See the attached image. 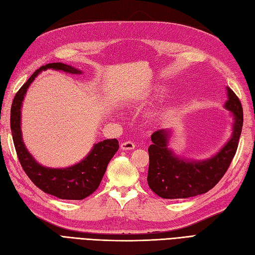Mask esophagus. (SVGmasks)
<instances>
[{
	"mask_svg": "<svg viewBox=\"0 0 255 255\" xmlns=\"http://www.w3.org/2000/svg\"><path fill=\"white\" fill-rule=\"evenodd\" d=\"M120 147H121L122 150H132V149L135 148V143L133 141H130V140L123 141V142H121Z\"/></svg>",
	"mask_w": 255,
	"mask_h": 255,
	"instance_id": "esophagus-1",
	"label": "esophagus"
}]
</instances>
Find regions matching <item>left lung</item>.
Here are the masks:
<instances>
[{"instance_id":"1","label":"left lung","mask_w":255,"mask_h":255,"mask_svg":"<svg viewBox=\"0 0 255 255\" xmlns=\"http://www.w3.org/2000/svg\"><path fill=\"white\" fill-rule=\"evenodd\" d=\"M225 108L234 116L233 135L211 159L187 161L175 155L167 147L169 129H159L151 135L147 181L156 195L167 199L188 198L206 193L221 180L235 156L244 123L243 106L238 96L230 88Z\"/></svg>"}]
</instances>
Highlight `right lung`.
<instances>
[{
	"label": "right lung",
	"instance_id": "1",
	"mask_svg": "<svg viewBox=\"0 0 255 255\" xmlns=\"http://www.w3.org/2000/svg\"><path fill=\"white\" fill-rule=\"evenodd\" d=\"M48 68L63 71L70 74H81V71L63 63H49L34 72L25 84L19 89L13 98L10 109V129L13 144L20 164L32 182L45 193L59 197L61 199L80 201L91 195L99 188L104 176L107 165L119 149V142L116 138L105 139L95 143L81 162L66 168H49L38 164L26 150L21 134L20 119L21 106L27 88L37 75Z\"/></svg>",
	"mask_w": 255,
	"mask_h": 255
}]
</instances>
